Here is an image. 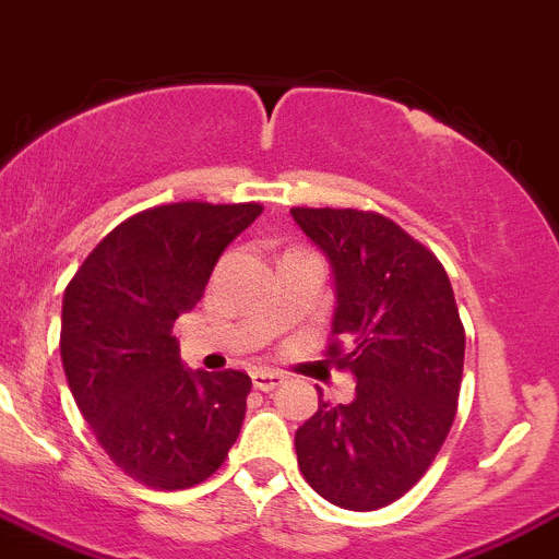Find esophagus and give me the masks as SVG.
Wrapping results in <instances>:
<instances>
[{
	"label": "esophagus",
	"mask_w": 559,
	"mask_h": 559,
	"mask_svg": "<svg viewBox=\"0 0 559 559\" xmlns=\"http://www.w3.org/2000/svg\"><path fill=\"white\" fill-rule=\"evenodd\" d=\"M282 382H285V373L282 371H269V368H258V371H252V388L263 390V393L280 388Z\"/></svg>",
	"instance_id": "esophagus-1"
}]
</instances>
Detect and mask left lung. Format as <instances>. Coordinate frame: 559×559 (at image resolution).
Listing matches in <instances>:
<instances>
[{"label": "left lung", "instance_id": "left-lung-1", "mask_svg": "<svg viewBox=\"0 0 559 559\" xmlns=\"http://www.w3.org/2000/svg\"><path fill=\"white\" fill-rule=\"evenodd\" d=\"M333 277L331 364L355 379L349 404L318 401L296 430L298 468L314 492L373 511L412 490L457 412L465 331L444 266L377 212L290 210Z\"/></svg>", "mask_w": 559, "mask_h": 559}]
</instances>
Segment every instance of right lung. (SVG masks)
I'll return each instance as SVG.
<instances>
[{"instance_id": "obj_1", "label": "right lung", "mask_w": 559, "mask_h": 559, "mask_svg": "<svg viewBox=\"0 0 559 559\" xmlns=\"http://www.w3.org/2000/svg\"><path fill=\"white\" fill-rule=\"evenodd\" d=\"M261 204L182 201L140 212L94 247L64 290L61 364L115 465L155 490L210 479L237 441L252 382L180 358L171 325L204 296Z\"/></svg>"}]
</instances>
